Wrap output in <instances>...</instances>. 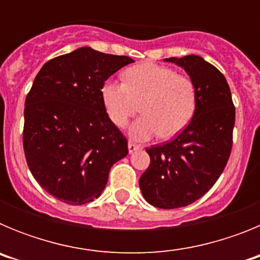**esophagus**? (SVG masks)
Instances as JSON below:
<instances>
[{
	"instance_id": "34e87169",
	"label": "esophagus",
	"mask_w": 260,
	"mask_h": 260,
	"mask_svg": "<svg viewBox=\"0 0 260 260\" xmlns=\"http://www.w3.org/2000/svg\"><path fill=\"white\" fill-rule=\"evenodd\" d=\"M128 152L130 153H133L134 152V151H137V150H141L142 147L139 146V144H137V143H133V142H128Z\"/></svg>"
}]
</instances>
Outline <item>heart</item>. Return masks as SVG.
I'll return each mask as SVG.
<instances>
[{"instance_id":"obj_1","label":"heart","mask_w":260,"mask_h":260,"mask_svg":"<svg viewBox=\"0 0 260 260\" xmlns=\"http://www.w3.org/2000/svg\"><path fill=\"white\" fill-rule=\"evenodd\" d=\"M122 82L108 80L102 87V100L110 121L123 127L139 112L143 116L130 126L137 141L158 134L171 139L189 125L197 110V87L190 77L155 62H142L126 69Z\"/></svg>"}]
</instances>
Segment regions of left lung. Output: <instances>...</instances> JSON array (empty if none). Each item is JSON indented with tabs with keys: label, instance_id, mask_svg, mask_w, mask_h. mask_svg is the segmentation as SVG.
<instances>
[{
	"label": "left lung",
	"instance_id": "1",
	"mask_svg": "<svg viewBox=\"0 0 260 260\" xmlns=\"http://www.w3.org/2000/svg\"><path fill=\"white\" fill-rule=\"evenodd\" d=\"M185 69L197 87V110L178 137L147 148L151 162L141 176L144 199L162 210L189 206L219 180L231 156L236 108L226 79L202 57L165 58Z\"/></svg>",
	"mask_w": 260,
	"mask_h": 260
}]
</instances>
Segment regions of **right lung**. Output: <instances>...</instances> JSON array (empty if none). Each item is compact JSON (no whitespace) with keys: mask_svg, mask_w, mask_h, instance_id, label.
Wrapping results in <instances>:
<instances>
[{"mask_svg":"<svg viewBox=\"0 0 260 260\" xmlns=\"http://www.w3.org/2000/svg\"><path fill=\"white\" fill-rule=\"evenodd\" d=\"M132 62L84 47L49 59L36 75L24 104L23 148L32 176L58 201L80 206L99 198L112 165L128 153L102 87Z\"/></svg>","mask_w":260,"mask_h":260,"instance_id":"1","label":"right lung"}]
</instances>
